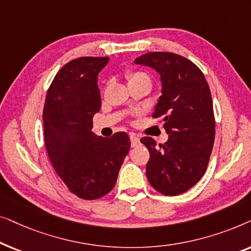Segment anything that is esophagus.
Instances as JSON below:
<instances>
[{
  "instance_id": "1",
  "label": "esophagus",
  "mask_w": 251,
  "mask_h": 251,
  "mask_svg": "<svg viewBox=\"0 0 251 251\" xmlns=\"http://www.w3.org/2000/svg\"><path fill=\"white\" fill-rule=\"evenodd\" d=\"M130 140H131V146L132 147H136L139 145V138L138 137H136L135 135H130Z\"/></svg>"
}]
</instances>
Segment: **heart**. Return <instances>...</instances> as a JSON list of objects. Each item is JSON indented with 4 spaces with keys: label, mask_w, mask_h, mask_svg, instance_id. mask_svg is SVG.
I'll use <instances>...</instances> for the list:
<instances>
[{
    "label": "heart",
    "mask_w": 251,
    "mask_h": 251,
    "mask_svg": "<svg viewBox=\"0 0 251 251\" xmlns=\"http://www.w3.org/2000/svg\"><path fill=\"white\" fill-rule=\"evenodd\" d=\"M129 82H133V81H138V80H145L150 82V77L149 75L143 73V72H132V73H128L126 75Z\"/></svg>",
    "instance_id": "obj_1"
}]
</instances>
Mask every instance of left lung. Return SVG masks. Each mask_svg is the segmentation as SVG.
<instances>
[{
  "mask_svg": "<svg viewBox=\"0 0 251 251\" xmlns=\"http://www.w3.org/2000/svg\"><path fill=\"white\" fill-rule=\"evenodd\" d=\"M135 64L160 74L161 96L153 118L163 116L168 140L156 147L152 137L140 139L150 152L146 176L164 195L193 187L207 170L215 140V116L209 85L197 65L179 54L149 52Z\"/></svg>",
  "mask_w": 251,
  "mask_h": 251,
  "instance_id": "1",
  "label": "left lung"
}]
</instances>
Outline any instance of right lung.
Listing matches in <instances>:
<instances>
[{
  "label": "right lung",
  "instance_id": "add662e5",
  "mask_svg": "<svg viewBox=\"0 0 251 251\" xmlns=\"http://www.w3.org/2000/svg\"><path fill=\"white\" fill-rule=\"evenodd\" d=\"M108 57H81L67 63L54 76L43 108L48 155L72 193L95 200L114 187L130 150L126 132L111 138L91 131L92 118L101 107L98 74Z\"/></svg>",
  "mask_w": 251,
  "mask_h": 251
}]
</instances>
